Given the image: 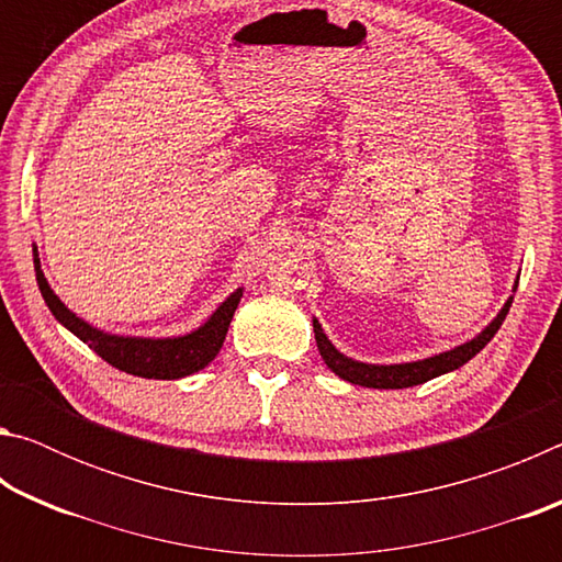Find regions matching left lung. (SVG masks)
Instances as JSON below:
<instances>
[{"mask_svg":"<svg viewBox=\"0 0 562 562\" xmlns=\"http://www.w3.org/2000/svg\"><path fill=\"white\" fill-rule=\"evenodd\" d=\"M518 278H520V272H518ZM518 278H516V282H513V294H516V290H518ZM513 294L506 302H503L498 315L493 317L473 339L463 341V345H459V347L439 351V355H431V357L416 359V361H398V364H369V361L351 359L347 355H341V351L331 345L317 317H312V327H315V339H317V349H319L322 359H325V364L339 379H345V382H349V384H359V386H369V389H406V386L429 382V379H436L441 374H449V372H453V369L463 367L465 361L479 355V351L493 339V335L501 329L503 319H506L510 304H513Z\"/></svg>","mask_w":562,"mask_h":562,"instance_id":"obj_1","label":"left lung"}]
</instances>
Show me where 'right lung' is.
<instances>
[{
  "mask_svg": "<svg viewBox=\"0 0 562 562\" xmlns=\"http://www.w3.org/2000/svg\"><path fill=\"white\" fill-rule=\"evenodd\" d=\"M34 272L36 284H40L42 297L46 307L52 310L59 325H64L71 335L79 337L83 345H89L97 355L109 361L111 367L121 369V372L140 376V379H183L195 372H201L221 351L227 327L235 315L237 304L243 300L245 288H237L235 292L217 304L215 312L207 317L201 327L186 331V335L176 337H136V335H111L99 327L89 325L87 319L66 307L59 300V294L52 290L49 280L44 278L40 250L34 245Z\"/></svg>",
  "mask_w": 562,
  "mask_h": 562,
  "instance_id": "1",
  "label": "right lung"
}]
</instances>
